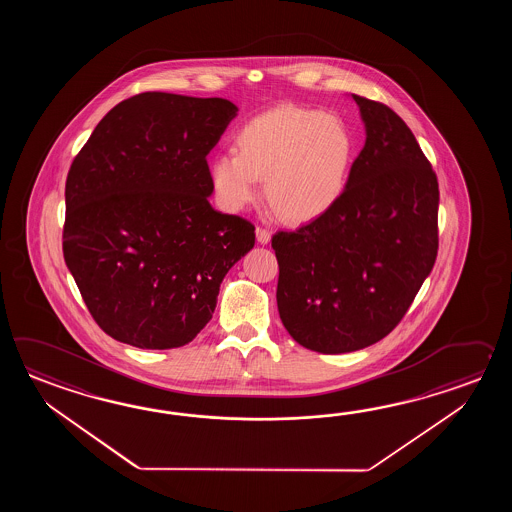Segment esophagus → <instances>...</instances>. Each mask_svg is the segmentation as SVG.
<instances>
[{
    "label": "esophagus",
    "instance_id": "34e87169",
    "mask_svg": "<svg viewBox=\"0 0 512 512\" xmlns=\"http://www.w3.org/2000/svg\"><path fill=\"white\" fill-rule=\"evenodd\" d=\"M256 240H258V243H261V245H267V243L271 241V232L267 229H261V227H258V229H256Z\"/></svg>",
    "mask_w": 512,
    "mask_h": 512
}]
</instances>
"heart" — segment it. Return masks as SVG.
I'll return each instance as SVG.
<instances>
[{
    "instance_id": "obj_1",
    "label": "heart",
    "mask_w": 512,
    "mask_h": 512,
    "mask_svg": "<svg viewBox=\"0 0 512 512\" xmlns=\"http://www.w3.org/2000/svg\"><path fill=\"white\" fill-rule=\"evenodd\" d=\"M234 142L236 153L210 163L214 190L230 210L256 201L258 179L274 212L294 223L320 218L346 190L355 141L331 113L278 106L245 122Z\"/></svg>"
}]
</instances>
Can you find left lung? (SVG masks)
I'll return each mask as SVG.
<instances>
[{"label": "left lung", "mask_w": 512, "mask_h": 512, "mask_svg": "<svg viewBox=\"0 0 512 512\" xmlns=\"http://www.w3.org/2000/svg\"><path fill=\"white\" fill-rule=\"evenodd\" d=\"M366 144L333 208L276 232V302L283 326L326 355L368 348L401 322L437 256L439 185L404 120L351 95Z\"/></svg>", "instance_id": "obj_1"}]
</instances>
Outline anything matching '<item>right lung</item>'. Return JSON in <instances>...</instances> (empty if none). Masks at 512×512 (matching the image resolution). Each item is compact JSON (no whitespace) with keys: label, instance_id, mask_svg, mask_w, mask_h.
I'll return each mask as SVG.
<instances>
[{"label":"right lung","instance_id":"right-lung-1","mask_svg":"<svg viewBox=\"0 0 512 512\" xmlns=\"http://www.w3.org/2000/svg\"><path fill=\"white\" fill-rule=\"evenodd\" d=\"M238 108L148 91L97 124L66 181L64 258L109 337L181 348L207 326L254 227L208 203L207 155Z\"/></svg>","mask_w":512,"mask_h":512}]
</instances>
